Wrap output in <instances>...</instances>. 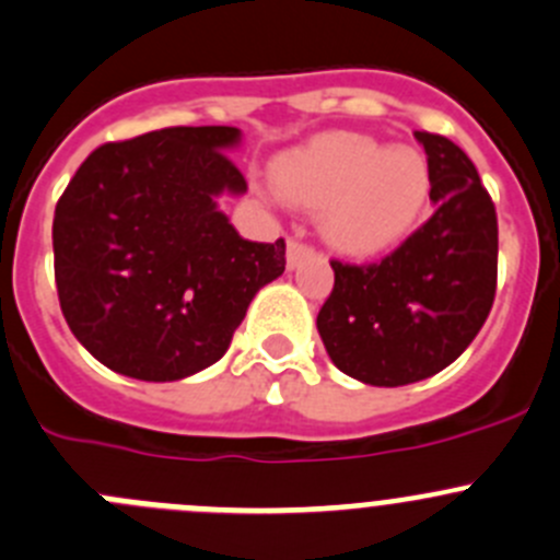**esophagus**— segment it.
<instances>
[{
  "label": "esophagus",
  "mask_w": 560,
  "mask_h": 560,
  "mask_svg": "<svg viewBox=\"0 0 560 560\" xmlns=\"http://www.w3.org/2000/svg\"><path fill=\"white\" fill-rule=\"evenodd\" d=\"M308 254H312V248H308L306 243L301 241L287 243V265H290V268H298V265L303 262V257H308Z\"/></svg>",
  "instance_id": "34e87169"
}]
</instances>
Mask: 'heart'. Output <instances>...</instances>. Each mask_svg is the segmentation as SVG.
Returning a JSON list of instances; mask_svg holds the SVG:
<instances>
[{"instance_id": "heart-1", "label": "heart", "mask_w": 560, "mask_h": 560, "mask_svg": "<svg viewBox=\"0 0 560 560\" xmlns=\"http://www.w3.org/2000/svg\"><path fill=\"white\" fill-rule=\"evenodd\" d=\"M276 186L292 202L323 208L319 230L334 248L369 257L412 226L430 191L418 150L380 148L361 133H325L276 164Z\"/></svg>"}]
</instances>
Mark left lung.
<instances>
[{"label":"left lung","instance_id":"1","mask_svg":"<svg viewBox=\"0 0 560 560\" xmlns=\"http://www.w3.org/2000/svg\"><path fill=\"white\" fill-rule=\"evenodd\" d=\"M416 139L435 213L380 262L334 259V292L317 314L336 369L380 388L418 383L457 361L495 301V205L452 139L427 130Z\"/></svg>","mask_w":560,"mask_h":560}]
</instances>
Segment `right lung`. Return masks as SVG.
<instances>
[{"label": "right lung", "mask_w": 560, "mask_h": 560, "mask_svg": "<svg viewBox=\"0 0 560 560\" xmlns=\"http://www.w3.org/2000/svg\"><path fill=\"white\" fill-rule=\"evenodd\" d=\"M241 128H164L97 148L54 210V276L75 339L103 366L172 383L230 350L248 303L284 273V241L237 235Z\"/></svg>", "instance_id": "obj_1"}]
</instances>
